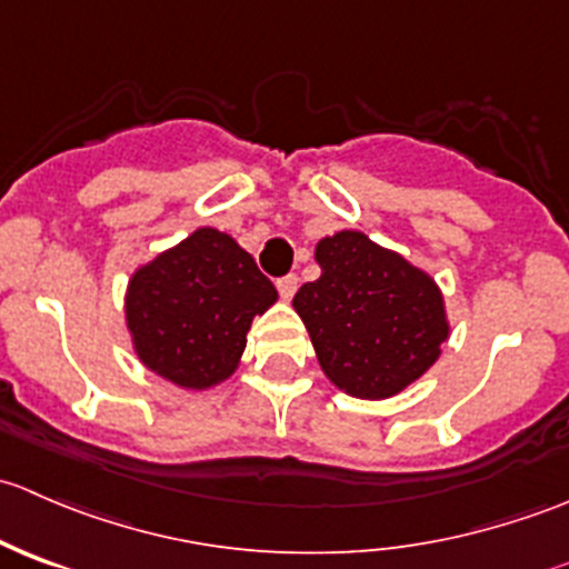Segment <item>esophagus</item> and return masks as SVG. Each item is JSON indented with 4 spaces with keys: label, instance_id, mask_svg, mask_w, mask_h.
I'll list each match as a JSON object with an SVG mask.
<instances>
[{
    "label": "esophagus",
    "instance_id": "34e87169",
    "mask_svg": "<svg viewBox=\"0 0 569 569\" xmlns=\"http://www.w3.org/2000/svg\"><path fill=\"white\" fill-rule=\"evenodd\" d=\"M297 286H300V278H297V274H283V278H278V291L283 300H291V297H295Z\"/></svg>",
    "mask_w": 569,
    "mask_h": 569
}]
</instances>
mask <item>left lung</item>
Listing matches in <instances>:
<instances>
[{"label":"left lung","mask_w":569,"mask_h":569,"mask_svg":"<svg viewBox=\"0 0 569 569\" xmlns=\"http://www.w3.org/2000/svg\"><path fill=\"white\" fill-rule=\"evenodd\" d=\"M321 274L295 295L321 371L343 393L388 399L416 382L449 338L443 295L423 269L360 231L317 244Z\"/></svg>","instance_id":"1"}]
</instances>
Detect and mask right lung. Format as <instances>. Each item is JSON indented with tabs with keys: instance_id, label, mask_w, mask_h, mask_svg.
I'll return each instance as SVG.
<instances>
[{
	"instance_id": "obj_1",
	"label": "right lung",
	"mask_w": 569,
	"mask_h": 569,
	"mask_svg": "<svg viewBox=\"0 0 569 569\" xmlns=\"http://www.w3.org/2000/svg\"><path fill=\"white\" fill-rule=\"evenodd\" d=\"M274 300L248 250L217 228H198L131 274L126 327L146 369L206 391L237 371L252 317Z\"/></svg>"
}]
</instances>
